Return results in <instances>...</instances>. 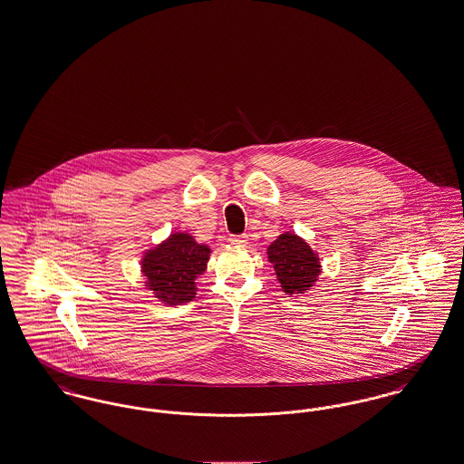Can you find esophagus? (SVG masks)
Wrapping results in <instances>:
<instances>
[{"label": "esophagus", "mask_w": 464, "mask_h": 464, "mask_svg": "<svg viewBox=\"0 0 464 464\" xmlns=\"http://www.w3.org/2000/svg\"><path fill=\"white\" fill-rule=\"evenodd\" d=\"M229 243H231V245H246V243H248V237H246V235L229 237Z\"/></svg>", "instance_id": "1"}]
</instances>
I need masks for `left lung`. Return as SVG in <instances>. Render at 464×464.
<instances>
[{"instance_id":"left-lung-1","label":"left lung","mask_w":464,"mask_h":464,"mask_svg":"<svg viewBox=\"0 0 464 464\" xmlns=\"http://www.w3.org/2000/svg\"><path fill=\"white\" fill-rule=\"evenodd\" d=\"M267 261L273 265L276 280L288 297L306 294L314 287L322 273L318 252L295 233H284L267 246Z\"/></svg>"}]
</instances>
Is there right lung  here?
Segmentation results:
<instances>
[{
	"instance_id": "right-lung-1",
	"label": "right lung",
	"mask_w": 464,
	"mask_h": 464,
	"mask_svg": "<svg viewBox=\"0 0 464 464\" xmlns=\"http://www.w3.org/2000/svg\"><path fill=\"white\" fill-rule=\"evenodd\" d=\"M210 246L198 243L186 231L148 248L140 259L144 287L165 306H180L197 297V278L205 273Z\"/></svg>"
}]
</instances>
